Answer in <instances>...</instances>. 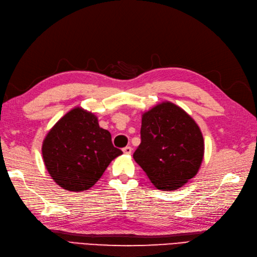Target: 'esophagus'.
<instances>
[{"mask_svg": "<svg viewBox=\"0 0 257 257\" xmlns=\"http://www.w3.org/2000/svg\"><path fill=\"white\" fill-rule=\"evenodd\" d=\"M122 152L125 153V154H127V155H129V154H131V152H132V148H131L130 146H126V147L122 148Z\"/></svg>", "mask_w": 257, "mask_h": 257, "instance_id": "esophagus-1", "label": "esophagus"}]
</instances>
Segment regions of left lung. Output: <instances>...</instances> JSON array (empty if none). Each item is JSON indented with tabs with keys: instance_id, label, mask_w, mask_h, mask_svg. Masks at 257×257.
Wrapping results in <instances>:
<instances>
[{
	"instance_id": "left-lung-1",
	"label": "left lung",
	"mask_w": 257,
	"mask_h": 257,
	"mask_svg": "<svg viewBox=\"0 0 257 257\" xmlns=\"http://www.w3.org/2000/svg\"><path fill=\"white\" fill-rule=\"evenodd\" d=\"M204 156V139L193 118L172 102H162L142 115L136 162L154 186L173 191L193 178Z\"/></svg>"
}]
</instances>
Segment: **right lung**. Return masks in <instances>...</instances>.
<instances>
[{"instance_id":"obj_1","label":"right lung","mask_w":257,"mask_h":257,"mask_svg":"<svg viewBox=\"0 0 257 257\" xmlns=\"http://www.w3.org/2000/svg\"><path fill=\"white\" fill-rule=\"evenodd\" d=\"M43 158L50 176L68 191L93 187L110 162L121 155L112 144L111 134L99 127L93 113L74 107L48 132Z\"/></svg>"}]
</instances>
